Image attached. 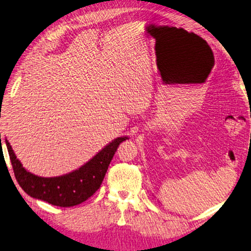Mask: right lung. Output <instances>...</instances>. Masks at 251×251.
Returning a JSON list of instances; mask_svg holds the SVG:
<instances>
[{"label": "right lung", "instance_id": "add662e5", "mask_svg": "<svg viewBox=\"0 0 251 251\" xmlns=\"http://www.w3.org/2000/svg\"><path fill=\"white\" fill-rule=\"evenodd\" d=\"M126 140H127L126 136L116 139L81 168L63 176L52 178L39 177L27 172L16 158L8 141L5 140V142L14 175L23 190L28 196L52 205L70 207L81 204L100 188L118 146Z\"/></svg>", "mask_w": 251, "mask_h": 251}]
</instances>
